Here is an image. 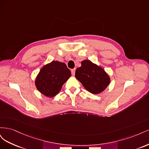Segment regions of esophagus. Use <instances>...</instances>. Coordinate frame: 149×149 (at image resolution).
Segmentation results:
<instances>
[{"instance_id": "1", "label": "esophagus", "mask_w": 149, "mask_h": 149, "mask_svg": "<svg viewBox=\"0 0 149 149\" xmlns=\"http://www.w3.org/2000/svg\"><path fill=\"white\" fill-rule=\"evenodd\" d=\"M75 71H76L75 69L71 70V73H72V75H73V76H74V74H75Z\"/></svg>"}]
</instances>
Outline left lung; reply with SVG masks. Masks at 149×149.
Segmentation results:
<instances>
[{"label": "left lung", "instance_id": "obj_1", "mask_svg": "<svg viewBox=\"0 0 149 149\" xmlns=\"http://www.w3.org/2000/svg\"><path fill=\"white\" fill-rule=\"evenodd\" d=\"M81 66L76 69L75 77L84 88L94 94L102 93L111 82V78L102 67L88 60L81 61Z\"/></svg>", "mask_w": 149, "mask_h": 149}]
</instances>
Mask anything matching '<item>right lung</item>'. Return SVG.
<instances>
[{"instance_id": "obj_1", "label": "right lung", "mask_w": 149, "mask_h": 149, "mask_svg": "<svg viewBox=\"0 0 149 149\" xmlns=\"http://www.w3.org/2000/svg\"><path fill=\"white\" fill-rule=\"evenodd\" d=\"M71 75V71L65 63L53 61L40 70L35 80V86L44 96L53 97L60 91Z\"/></svg>"}]
</instances>
